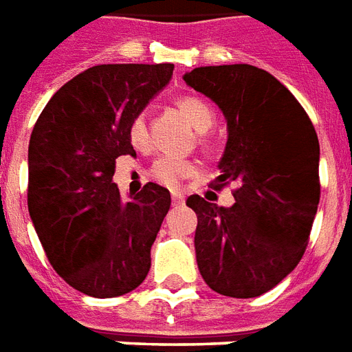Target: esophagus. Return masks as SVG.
Wrapping results in <instances>:
<instances>
[{
    "label": "esophagus",
    "instance_id": "34e87169",
    "mask_svg": "<svg viewBox=\"0 0 352 352\" xmlns=\"http://www.w3.org/2000/svg\"><path fill=\"white\" fill-rule=\"evenodd\" d=\"M171 203H173L175 207H179V205H183V203H184V196H183V194H179V192H173V194H171Z\"/></svg>",
    "mask_w": 352,
    "mask_h": 352
}]
</instances>
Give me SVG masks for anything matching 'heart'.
I'll return each mask as SVG.
<instances>
[{
	"mask_svg": "<svg viewBox=\"0 0 352 352\" xmlns=\"http://www.w3.org/2000/svg\"><path fill=\"white\" fill-rule=\"evenodd\" d=\"M177 108L186 117L197 132H205L212 126L214 113L210 110V106L197 96H183L177 100ZM129 138L130 143L136 149H145L149 145V130H147V119L143 113L132 117L129 124ZM197 173L196 162L186 160V158H177V156H160L156 158L149 169V175L155 179L156 183L164 184L168 188H177L183 183L184 179H190Z\"/></svg>",
	"mask_w": 352,
	"mask_h": 352,
	"instance_id": "obj_1",
	"label": "heart"
}]
</instances>
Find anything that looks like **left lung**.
I'll list each match as a JSON object with an SVG mask.
<instances>
[{
	"label": "left lung",
	"instance_id": "left-lung-1",
	"mask_svg": "<svg viewBox=\"0 0 352 352\" xmlns=\"http://www.w3.org/2000/svg\"><path fill=\"white\" fill-rule=\"evenodd\" d=\"M184 82L228 121L222 175L212 186L236 183L231 207L196 194L186 199L197 214V269L216 293L254 298L282 282L306 252L321 196L319 140L300 102L267 70L199 67Z\"/></svg>",
	"mask_w": 352,
	"mask_h": 352
}]
</instances>
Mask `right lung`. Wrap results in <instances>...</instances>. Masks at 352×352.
Instances as JSON below:
<instances>
[{"label": "right lung", "mask_w": 352, "mask_h": 352, "mask_svg": "<svg viewBox=\"0 0 352 352\" xmlns=\"http://www.w3.org/2000/svg\"><path fill=\"white\" fill-rule=\"evenodd\" d=\"M173 65H96L44 106L30 140L28 209L48 261L83 295L130 293L151 269L169 190L147 183L123 199L116 158L136 155L132 117L164 89Z\"/></svg>", "instance_id": "add662e5"}]
</instances>
